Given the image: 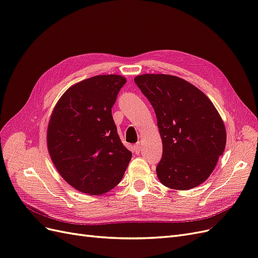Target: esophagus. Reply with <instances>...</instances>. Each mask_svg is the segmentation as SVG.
Wrapping results in <instances>:
<instances>
[{"label": "esophagus", "instance_id": "1", "mask_svg": "<svg viewBox=\"0 0 258 258\" xmlns=\"http://www.w3.org/2000/svg\"><path fill=\"white\" fill-rule=\"evenodd\" d=\"M134 148H135V153L136 154H140V152H141V143H137L135 146H134Z\"/></svg>", "mask_w": 258, "mask_h": 258}]
</instances>
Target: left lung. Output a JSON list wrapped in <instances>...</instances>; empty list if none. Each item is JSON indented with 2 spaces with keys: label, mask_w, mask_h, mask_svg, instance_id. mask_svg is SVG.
Masks as SVG:
<instances>
[{
  "label": "left lung",
  "mask_w": 258,
  "mask_h": 258,
  "mask_svg": "<svg viewBox=\"0 0 258 258\" xmlns=\"http://www.w3.org/2000/svg\"><path fill=\"white\" fill-rule=\"evenodd\" d=\"M135 82L157 117L162 157L156 173L160 183L176 190L199 186L225 151L220 113L204 92L181 77L143 74Z\"/></svg>",
  "instance_id": "left-lung-1"
}]
</instances>
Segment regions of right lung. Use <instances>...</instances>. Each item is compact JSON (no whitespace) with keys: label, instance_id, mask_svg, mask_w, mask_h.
Listing matches in <instances>:
<instances>
[{"label":"right lung","instance_id":"add662e5","mask_svg":"<svg viewBox=\"0 0 258 258\" xmlns=\"http://www.w3.org/2000/svg\"><path fill=\"white\" fill-rule=\"evenodd\" d=\"M127 80L97 75L71 86L54 105L47 128L52 163L76 190L92 196L110 191L126 171L132 153L121 143L112 116Z\"/></svg>","mask_w":258,"mask_h":258}]
</instances>
